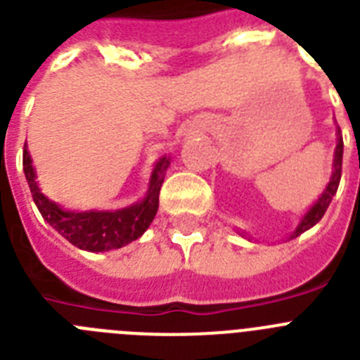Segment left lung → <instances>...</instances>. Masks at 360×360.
Listing matches in <instances>:
<instances>
[{
	"mask_svg": "<svg viewBox=\"0 0 360 360\" xmlns=\"http://www.w3.org/2000/svg\"><path fill=\"white\" fill-rule=\"evenodd\" d=\"M337 135H339V139H337V148H335V157H333V173H332V178H330L328 186H326V189H324L323 195L319 196V200H317L314 205H311L310 209H308L307 214L303 216V219H301V224L297 225V229H295L294 232H292V238L299 236V234H303L304 231H308L310 227H314V225L319 221L321 218L324 216V212H326V209H328L330 202H332V198L335 196L337 193V187H339V182H341V171H342V148H345V144H342V136H341V129L337 131Z\"/></svg>",
	"mask_w": 360,
	"mask_h": 360,
	"instance_id": "left-lung-1",
	"label": "left lung"
}]
</instances>
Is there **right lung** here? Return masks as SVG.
Wrapping results in <instances>:
<instances>
[{
	"instance_id": "add662e5",
	"label": "right lung",
	"mask_w": 360,
	"mask_h": 360,
	"mask_svg": "<svg viewBox=\"0 0 360 360\" xmlns=\"http://www.w3.org/2000/svg\"><path fill=\"white\" fill-rule=\"evenodd\" d=\"M169 162L171 160L167 157H162L157 162L151 173V180H149L148 195L141 202L133 203L129 207L119 209V211L75 212L65 211L41 193L27 144L23 148L25 176H27L32 198L36 202L41 216L70 243L82 250H90V252L120 249L144 234L158 211V195H160V187L164 182L165 169L169 167Z\"/></svg>"
}]
</instances>
